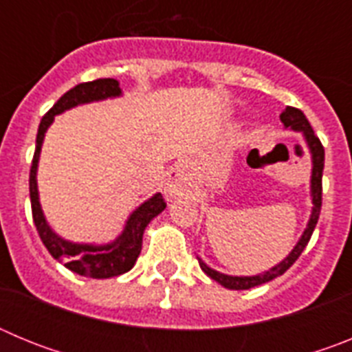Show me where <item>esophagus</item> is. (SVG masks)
Returning <instances> with one entry per match:
<instances>
[{"instance_id":"1","label":"esophagus","mask_w":352,"mask_h":352,"mask_svg":"<svg viewBox=\"0 0 352 352\" xmlns=\"http://www.w3.org/2000/svg\"><path fill=\"white\" fill-rule=\"evenodd\" d=\"M179 186H182V183H179L178 174H169V178H167L166 182V194L169 195V197H173V195H176L179 192Z\"/></svg>"}]
</instances>
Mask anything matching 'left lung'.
I'll return each instance as SVG.
<instances>
[{"label": "left lung", "mask_w": 352, "mask_h": 352, "mask_svg": "<svg viewBox=\"0 0 352 352\" xmlns=\"http://www.w3.org/2000/svg\"><path fill=\"white\" fill-rule=\"evenodd\" d=\"M280 121L284 123L285 129H292L296 132L303 133L305 141H307V146L310 149V155H312V179H310V188H312V214H310L309 226L305 229V232L301 234L300 241L296 243V247L292 248V252L285 257L282 263H278L276 266H273L268 272L259 273V275L254 276H231V275H223L220 272H214L213 268H210L206 263H204L201 257H197L199 266L206 273L210 278L219 282L220 285L227 289H234V291H243V289L256 287V285L266 284V282L273 280L276 276L284 275L292 264L296 263L298 257L301 256V252L305 250V247L309 245L310 236H312L314 229L317 226V220H319V213H321V204H322V169H324V148H322L321 141L314 133L312 126H310L309 120L305 118V114L301 113L300 109L296 107H285L284 113L280 114Z\"/></svg>", "instance_id": "obj_1"}]
</instances>
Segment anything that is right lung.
Here are the masks:
<instances>
[{
    "mask_svg": "<svg viewBox=\"0 0 352 352\" xmlns=\"http://www.w3.org/2000/svg\"><path fill=\"white\" fill-rule=\"evenodd\" d=\"M120 95V82L116 79H96L91 80V82H80L77 84L76 88H72L70 91L65 93L40 121L38 133H36L35 155H33V162H31V213H33V222H35L40 239H42V243L45 245V248L54 259L61 261L70 272L77 273V275L89 276V278H111V276L123 275V273L133 268V264H135L139 254H141L142 234H144L146 226L158 213L166 210V201H164L162 194H155L146 203H142L138 210L130 214L125 229L114 239L113 243H72V241L60 238L45 222L43 211L40 208L38 188H36V167H38L43 138H45V132H47L56 114L65 113V111L76 107V105L105 100V98H113V96Z\"/></svg>",
    "mask_w": 352,
    "mask_h": 352,
    "instance_id": "add662e5",
    "label": "right lung"
}]
</instances>
